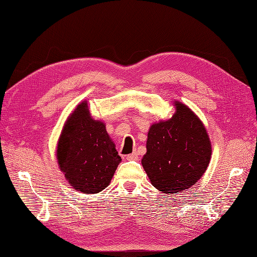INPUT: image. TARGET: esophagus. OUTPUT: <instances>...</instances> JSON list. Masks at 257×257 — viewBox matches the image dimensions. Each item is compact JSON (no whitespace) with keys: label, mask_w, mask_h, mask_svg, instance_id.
Here are the masks:
<instances>
[{"label":"esophagus","mask_w":257,"mask_h":257,"mask_svg":"<svg viewBox=\"0 0 257 257\" xmlns=\"http://www.w3.org/2000/svg\"><path fill=\"white\" fill-rule=\"evenodd\" d=\"M126 160L128 161H138L139 160V155L137 152H133L132 154H128L126 156Z\"/></svg>","instance_id":"obj_1"}]
</instances>
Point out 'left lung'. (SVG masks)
Returning <instances> with one entry per match:
<instances>
[{
  "instance_id": "1",
  "label": "left lung",
  "mask_w": 257,
  "mask_h": 257,
  "mask_svg": "<svg viewBox=\"0 0 257 257\" xmlns=\"http://www.w3.org/2000/svg\"><path fill=\"white\" fill-rule=\"evenodd\" d=\"M175 106L170 119L150 127L142 160L151 184L171 194L192 187L202 177L212 151L203 122L184 104Z\"/></svg>"
}]
</instances>
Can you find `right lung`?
I'll use <instances>...</instances> for the list:
<instances>
[{
    "instance_id": "add662e5",
    "label": "right lung",
    "mask_w": 257,
    "mask_h": 257,
    "mask_svg": "<svg viewBox=\"0 0 257 257\" xmlns=\"http://www.w3.org/2000/svg\"><path fill=\"white\" fill-rule=\"evenodd\" d=\"M57 156L66 180L84 194L104 190L120 162L105 125L89 115L87 103L77 106L67 119Z\"/></svg>"
}]
</instances>
